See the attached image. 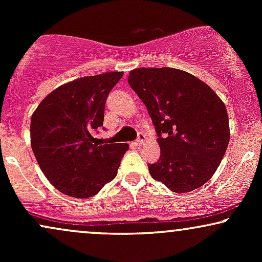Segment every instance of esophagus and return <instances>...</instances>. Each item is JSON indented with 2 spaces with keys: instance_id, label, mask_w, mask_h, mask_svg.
I'll return each instance as SVG.
<instances>
[{
  "instance_id": "obj_1",
  "label": "esophagus",
  "mask_w": 262,
  "mask_h": 262,
  "mask_svg": "<svg viewBox=\"0 0 262 262\" xmlns=\"http://www.w3.org/2000/svg\"><path fill=\"white\" fill-rule=\"evenodd\" d=\"M144 140H145V134L144 133H139L138 134V138H137V140L134 141V144L137 146H139V145H141V144L144 143Z\"/></svg>"
}]
</instances>
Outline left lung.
Instances as JSON below:
<instances>
[{"label": "left lung", "instance_id": "obj_1", "mask_svg": "<svg viewBox=\"0 0 262 262\" xmlns=\"http://www.w3.org/2000/svg\"><path fill=\"white\" fill-rule=\"evenodd\" d=\"M128 82L155 125L160 158L150 175L177 193L203 186L229 144L227 108L217 93L193 75L172 68L135 69Z\"/></svg>", "mask_w": 262, "mask_h": 262}]
</instances>
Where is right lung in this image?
<instances>
[{"label":"right lung","instance_id":"1","mask_svg":"<svg viewBox=\"0 0 262 262\" xmlns=\"http://www.w3.org/2000/svg\"><path fill=\"white\" fill-rule=\"evenodd\" d=\"M123 73L81 77L50 92L33 113L31 143L52 185L75 198L95 196L118 172L128 144H92L104 106Z\"/></svg>","mask_w":262,"mask_h":262}]
</instances>
